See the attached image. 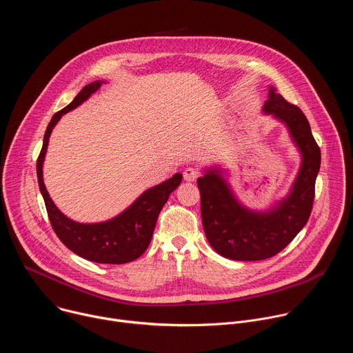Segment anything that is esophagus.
<instances>
[{"mask_svg":"<svg viewBox=\"0 0 353 353\" xmlns=\"http://www.w3.org/2000/svg\"><path fill=\"white\" fill-rule=\"evenodd\" d=\"M198 176H199V172L194 168H187L183 173V177L185 181H195L198 179Z\"/></svg>","mask_w":353,"mask_h":353,"instance_id":"1","label":"esophagus"}]
</instances>
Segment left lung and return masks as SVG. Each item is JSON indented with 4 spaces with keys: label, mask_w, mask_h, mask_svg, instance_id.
I'll return each instance as SVG.
<instances>
[{
    "label": "left lung",
    "mask_w": 353,
    "mask_h": 353,
    "mask_svg": "<svg viewBox=\"0 0 353 353\" xmlns=\"http://www.w3.org/2000/svg\"><path fill=\"white\" fill-rule=\"evenodd\" d=\"M264 112L286 124L303 157L290 194L274 210L254 212L233 196L219 170H208L196 180L205 236L216 253L230 260L259 261L276 256L305 228L313 210L321 152L310 124L303 112L274 88Z\"/></svg>",
    "instance_id": "obj_1"
}]
</instances>
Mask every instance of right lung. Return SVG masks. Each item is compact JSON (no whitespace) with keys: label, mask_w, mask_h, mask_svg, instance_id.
Returning a JSON list of instances; mask_svg holds the SVG:
<instances>
[{"label":"right lung","mask_w":353,"mask_h":353,"mask_svg":"<svg viewBox=\"0 0 353 353\" xmlns=\"http://www.w3.org/2000/svg\"><path fill=\"white\" fill-rule=\"evenodd\" d=\"M102 82L86 85L63 110L50 120L43 138V146L37 158V181L44 198L47 215L59 239L77 256L99 264H125L141 257L152 239L158 216L168 203L169 195L181 183L183 174L176 173L172 179L146 190L135 203L119 216L102 223H78L59 211L50 198L43 183V161L53 127L67 112L81 103L99 89Z\"/></svg>","instance_id":"1"}]
</instances>
